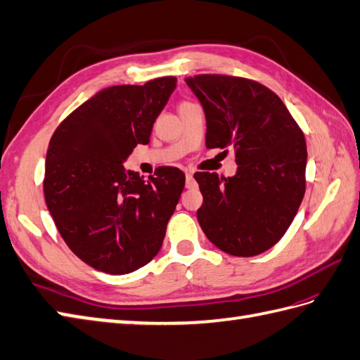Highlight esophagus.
Instances as JSON below:
<instances>
[{
	"mask_svg": "<svg viewBox=\"0 0 360 360\" xmlns=\"http://www.w3.org/2000/svg\"><path fill=\"white\" fill-rule=\"evenodd\" d=\"M186 188H188V189L195 188V180H194V175H192L191 172H188V174H186Z\"/></svg>",
	"mask_w": 360,
	"mask_h": 360,
	"instance_id": "34e87169",
	"label": "esophagus"
}]
</instances>
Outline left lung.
<instances>
[{"label":"left lung","mask_w":360,"mask_h":360,"mask_svg":"<svg viewBox=\"0 0 360 360\" xmlns=\"http://www.w3.org/2000/svg\"><path fill=\"white\" fill-rule=\"evenodd\" d=\"M186 84L206 117V146L235 148L236 174L195 172L207 240L233 257H253L283 238L305 192L307 146L284 102L243 77L200 75Z\"/></svg>","instance_id":"8db88e82"}]
</instances>
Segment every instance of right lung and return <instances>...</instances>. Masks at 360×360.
<instances>
[{"mask_svg": "<svg viewBox=\"0 0 360 360\" xmlns=\"http://www.w3.org/2000/svg\"><path fill=\"white\" fill-rule=\"evenodd\" d=\"M177 79L116 85L82 103L51 136L44 195L67 246L96 270L125 275L159 253L185 174L162 166L145 180L124 163L150 142Z\"/></svg>", "mask_w": 360, "mask_h": 360, "instance_id": "1", "label": "right lung"}]
</instances>
